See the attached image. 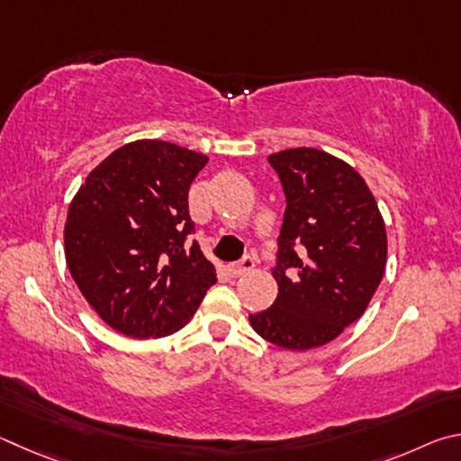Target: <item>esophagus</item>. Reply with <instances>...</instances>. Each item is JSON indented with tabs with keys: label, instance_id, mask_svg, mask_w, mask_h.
Returning <instances> with one entry per match:
<instances>
[{
	"label": "esophagus",
	"instance_id": "obj_1",
	"mask_svg": "<svg viewBox=\"0 0 461 461\" xmlns=\"http://www.w3.org/2000/svg\"><path fill=\"white\" fill-rule=\"evenodd\" d=\"M253 265H255L253 257H251V255H245L240 261L230 263V265H229V271H230L232 277H240V276H245L247 271H251Z\"/></svg>",
	"mask_w": 461,
	"mask_h": 461
}]
</instances>
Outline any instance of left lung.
I'll list each match as a JSON object with an SVG mask.
<instances>
[{"label": "left lung", "mask_w": 461, "mask_h": 461, "mask_svg": "<svg viewBox=\"0 0 461 461\" xmlns=\"http://www.w3.org/2000/svg\"><path fill=\"white\" fill-rule=\"evenodd\" d=\"M285 194L271 308L249 316L285 350L324 346L357 321L384 276L386 230L357 169L313 148L267 158Z\"/></svg>", "instance_id": "1"}]
</instances>
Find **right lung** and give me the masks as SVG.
<instances>
[{
    "label": "right lung",
    "mask_w": 461,
    "mask_h": 461,
    "mask_svg": "<svg viewBox=\"0 0 461 461\" xmlns=\"http://www.w3.org/2000/svg\"><path fill=\"white\" fill-rule=\"evenodd\" d=\"M204 153L158 140L127 143L80 185L64 226L72 279L103 321L131 338L180 330L216 284L194 237L188 190Z\"/></svg>",
    "instance_id": "1"
}]
</instances>
